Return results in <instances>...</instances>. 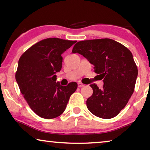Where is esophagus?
I'll list each match as a JSON object with an SVG mask.
<instances>
[{"label":"esophagus","instance_id":"34e87169","mask_svg":"<svg viewBox=\"0 0 150 150\" xmlns=\"http://www.w3.org/2000/svg\"><path fill=\"white\" fill-rule=\"evenodd\" d=\"M84 86H85V85H84L83 83H78V87H84Z\"/></svg>","mask_w":150,"mask_h":150}]
</instances>
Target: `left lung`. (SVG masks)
I'll list each match as a JSON object with an SVG mask.
<instances>
[{
  "label": "left lung",
  "mask_w": 150,
  "mask_h": 150,
  "mask_svg": "<svg viewBox=\"0 0 150 150\" xmlns=\"http://www.w3.org/2000/svg\"><path fill=\"white\" fill-rule=\"evenodd\" d=\"M73 53H79L93 65L94 72L101 76L104 85H90L93 94L87 106L94 115L110 119L120 113L132 96L138 75L132 54L126 46L111 39L77 42Z\"/></svg>",
  "instance_id": "8db88e82"
}]
</instances>
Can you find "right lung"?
<instances>
[{"instance_id":"1","label":"right lung","mask_w":150,"mask_h":150,"mask_svg":"<svg viewBox=\"0 0 150 150\" xmlns=\"http://www.w3.org/2000/svg\"><path fill=\"white\" fill-rule=\"evenodd\" d=\"M76 41L48 38L39 42L21 55L16 80L23 97L33 111L44 119H53L64 112L75 82L67 86L56 83L55 74L62 67L61 54Z\"/></svg>"}]
</instances>
